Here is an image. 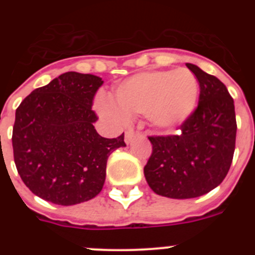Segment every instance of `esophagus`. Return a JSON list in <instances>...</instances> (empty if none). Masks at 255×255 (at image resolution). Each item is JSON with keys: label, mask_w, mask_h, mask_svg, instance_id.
I'll return each instance as SVG.
<instances>
[{"label": "esophagus", "mask_w": 255, "mask_h": 255, "mask_svg": "<svg viewBox=\"0 0 255 255\" xmlns=\"http://www.w3.org/2000/svg\"><path fill=\"white\" fill-rule=\"evenodd\" d=\"M138 135L139 134H138V133H134L133 130H127V132H126V143H132L133 139H134L135 137H138Z\"/></svg>", "instance_id": "34e87169"}]
</instances>
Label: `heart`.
I'll list each match as a JSON object with an SVG mask.
<instances>
[{"mask_svg": "<svg viewBox=\"0 0 255 255\" xmlns=\"http://www.w3.org/2000/svg\"><path fill=\"white\" fill-rule=\"evenodd\" d=\"M199 81L187 69L137 74L117 85L112 102L100 101V111L123 120L146 116L153 127L170 130L181 126L195 111Z\"/></svg>", "mask_w": 255, "mask_h": 255, "instance_id": "1", "label": "heart"}]
</instances>
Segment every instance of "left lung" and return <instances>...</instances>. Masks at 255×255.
<instances>
[{
    "label": "left lung",
    "mask_w": 255,
    "mask_h": 255,
    "mask_svg": "<svg viewBox=\"0 0 255 255\" xmlns=\"http://www.w3.org/2000/svg\"><path fill=\"white\" fill-rule=\"evenodd\" d=\"M200 85L197 109L177 135L149 137L153 153L144 166L146 182L169 199L202 196L223 181L236 148L235 102L216 76L186 64Z\"/></svg>",
    "instance_id": "1"
}]
</instances>
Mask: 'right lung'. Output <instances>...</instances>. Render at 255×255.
Here are the masks:
<instances>
[{"mask_svg": "<svg viewBox=\"0 0 255 255\" xmlns=\"http://www.w3.org/2000/svg\"><path fill=\"white\" fill-rule=\"evenodd\" d=\"M102 84L96 75L69 71L30 92L16 110L14 163L40 199L71 206L101 192L110 154L126 146L125 133L109 139L94 127L92 100Z\"/></svg>", "mask_w": 255, "mask_h": 255, "instance_id": "obj_1", "label": "right lung"}]
</instances>
